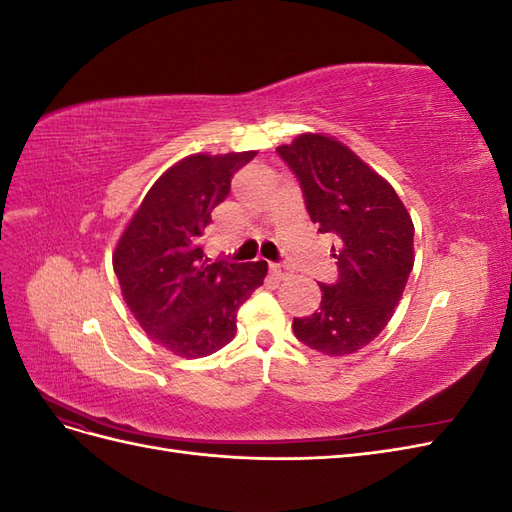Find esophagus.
Listing matches in <instances>:
<instances>
[{"label": "esophagus", "mask_w": 512, "mask_h": 512, "mask_svg": "<svg viewBox=\"0 0 512 512\" xmlns=\"http://www.w3.org/2000/svg\"><path fill=\"white\" fill-rule=\"evenodd\" d=\"M271 275L275 277V280H288L292 271L288 265H271Z\"/></svg>", "instance_id": "obj_1"}]
</instances>
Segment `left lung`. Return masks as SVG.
Here are the masks:
<instances>
[{"mask_svg": "<svg viewBox=\"0 0 512 512\" xmlns=\"http://www.w3.org/2000/svg\"><path fill=\"white\" fill-rule=\"evenodd\" d=\"M277 153L301 181L318 232L337 239V282L320 284V309L294 318V335L327 356L354 354L382 333L406 290L412 218L393 185L335 136L305 132Z\"/></svg>", "mask_w": 512, "mask_h": 512, "instance_id": "1", "label": "left lung"}]
</instances>
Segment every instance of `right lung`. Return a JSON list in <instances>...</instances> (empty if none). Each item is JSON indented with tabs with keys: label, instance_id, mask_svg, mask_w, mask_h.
I'll list each match as a JSON object with an SVG mask.
<instances>
[{
	"label": "right lung",
	"instance_id": "obj_1",
	"mask_svg": "<svg viewBox=\"0 0 512 512\" xmlns=\"http://www.w3.org/2000/svg\"><path fill=\"white\" fill-rule=\"evenodd\" d=\"M258 151L192 153L151 185L113 252L123 301L149 339L183 359L224 348L267 262H211L200 237L230 179Z\"/></svg>",
	"mask_w": 512,
	"mask_h": 512
}]
</instances>
